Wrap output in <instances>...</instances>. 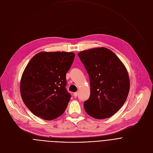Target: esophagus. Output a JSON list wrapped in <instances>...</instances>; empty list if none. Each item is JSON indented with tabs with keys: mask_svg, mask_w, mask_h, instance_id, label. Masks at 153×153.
<instances>
[{
	"mask_svg": "<svg viewBox=\"0 0 153 153\" xmlns=\"http://www.w3.org/2000/svg\"><path fill=\"white\" fill-rule=\"evenodd\" d=\"M78 95V92H75L74 94V97H77V95Z\"/></svg>",
	"mask_w": 153,
	"mask_h": 153,
	"instance_id": "obj_1",
	"label": "esophagus"
}]
</instances>
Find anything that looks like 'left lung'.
Masks as SVG:
<instances>
[{
    "label": "left lung",
    "mask_w": 153,
    "mask_h": 153,
    "mask_svg": "<svg viewBox=\"0 0 153 153\" xmlns=\"http://www.w3.org/2000/svg\"><path fill=\"white\" fill-rule=\"evenodd\" d=\"M89 75L91 95L84 101L86 112L97 119L111 117L128 97L130 82L125 65L111 50L98 47L78 54Z\"/></svg>",
    "instance_id": "left-lung-1"
}]
</instances>
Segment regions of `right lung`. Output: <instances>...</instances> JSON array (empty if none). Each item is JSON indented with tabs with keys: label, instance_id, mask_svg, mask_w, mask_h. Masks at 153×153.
<instances>
[{
	"label": "right lung",
	"instance_id": "1",
	"mask_svg": "<svg viewBox=\"0 0 153 153\" xmlns=\"http://www.w3.org/2000/svg\"><path fill=\"white\" fill-rule=\"evenodd\" d=\"M73 52H43L34 56L22 74L20 92L24 103L37 117L52 120L61 115L71 95L66 86Z\"/></svg>",
	"mask_w": 153,
	"mask_h": 153
}]
</instances>
